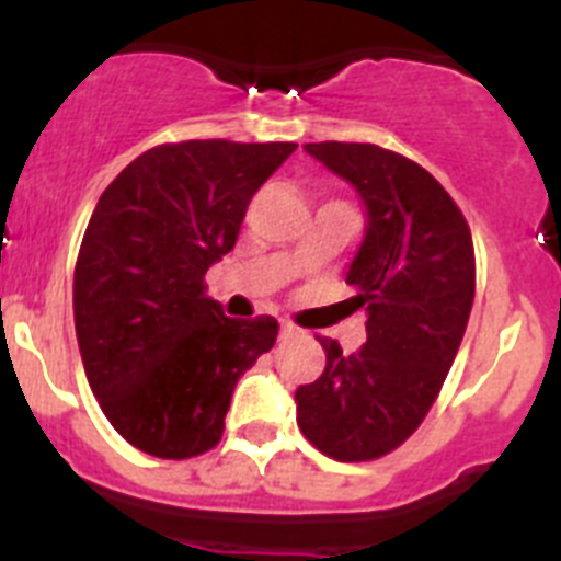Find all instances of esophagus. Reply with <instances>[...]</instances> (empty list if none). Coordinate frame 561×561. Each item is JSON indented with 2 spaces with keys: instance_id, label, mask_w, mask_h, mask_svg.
I'll return each instance as SVG.
<instances>
[{
  "instance_id": "obj_1",
  "label": "esophagus",
  "mask_w": 561,
  "mask_h": 561,
  "mask_svg": "<svg viewBox=\"0 0 561 561\" xmlns=\"http://www.w3.org/2000/svg\"><path fill=\"white\" fill-rule=\"evenodd\" d=\"M295 334H297L295 325L286 323V320H284V323H280V336H284V340H286V336H295Z\"/></svg>"
}]
</instances>
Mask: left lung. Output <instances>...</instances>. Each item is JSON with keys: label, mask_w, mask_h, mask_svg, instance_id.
Returning a JSON list of instances; mask_svg holds the SVG:
<instances>
[{"label": "left lung", "mask_w": 561, "mask_h": 561, "mask_svg": "<svg viewBox=\"0 0 561 561\" xmlns=\"http://www.w3.org/2000/svg\"><path fill=\"white\" fill-rule=\"evenodd\" d=\"M365 205V236L345 284L368 311L354 354L320 336L325 370L295 390L297 427L336 460L388 455L433 408L474 300L463 213L433 173L370 142H306Z\"/></svg>", "instance_id": "obj_1"}]
</instances>
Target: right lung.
<instances>
[{
    "instance_id": "1",
    "label": "right lung",
    "mask_w": 561,
    "mask_h": 561,
    "mask_svg": "<svg viewBox=\"0 0 561 561\" xmlns=\"http://www.w3.org/2000/svg\"><path fill=\"white\" fill-rule=\"evenodd\" d=\"M295 148L157 146L98 199L72 284L76 334L89 388L131 447L171 460L216 447L236 381L275 345V317H225L205 272Z\"/></svg>"
}]
</instances>
